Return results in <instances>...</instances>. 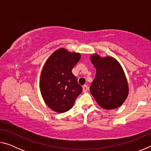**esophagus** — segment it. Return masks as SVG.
<instances>
[{
    "mask_svg": "<svg viewBox=\"0 0 151 151\" xmlns=\"http://www.w3.org/2000/svg\"><path fill=\"white\" fill-rule=\"evenodd\" d=\"M88 90V86L87 85H84L83 87V91L84 93H85Z\"/></svg>",
    "mask_w": 151,
    "mask_h": 151,
    "instance_id": "obj_1",
    "label": "esophagus"
}]
</instances>
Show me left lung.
I'll return each mask as SVG.
<instances>
[{
  "label": "left lung",
  "instance_id": "obj_1",
  "mask_svg": "<svg viewBox=\"0 0 151 151\" xmlns=\"http://www.w3.org/2000/svg\"><path fill=\"white\" fill-rule=\"evenodd\" d=\"M96 73L90 86L92 95L104 109L118 108L126 100L129 87L123 70L118 61L112 57H91Z\"/></svg>",
  "mask_w": 151,
  "mask_h": 151
}]
</instances>
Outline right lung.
I'll return each instance as SVG.
<instances>
[{
  "label": "right lung",
  "mask_w": 151,
  "mask_h": 151,
  "mask_svg": "<svg viewBox=\"0 0 151 151\" xmlns=\"http://www.w3.org/2000/svg\"><path fill=\"white\" fill-rule=\"evenodd\" d=\"M81 58L79 53L60 48L52 53L45 63L40 75V88L47 106L57 112L72 108L83 88L72 73Z\"/></svg>",
  "instance_id": "add662e5"
}]
</instances>
